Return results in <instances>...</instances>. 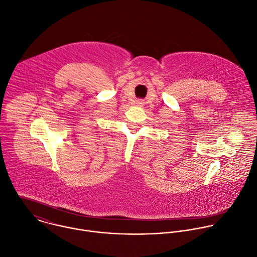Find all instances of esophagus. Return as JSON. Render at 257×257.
<instances>
[{"label": "esophagus", "instance_id": "34e87169", "mask_svg": "<svg viewBox=\"0 0 257 257\" xmlns=\"http://www.w3.org/2000/svg\"><path fill=\"white\" fill-rule=\"evenodd\" d=\"M142 104H143L142 101H136V105L137 106H142Z\"/></svg>", "mask_w": 257, "mask_h": 257}]
</instances>
